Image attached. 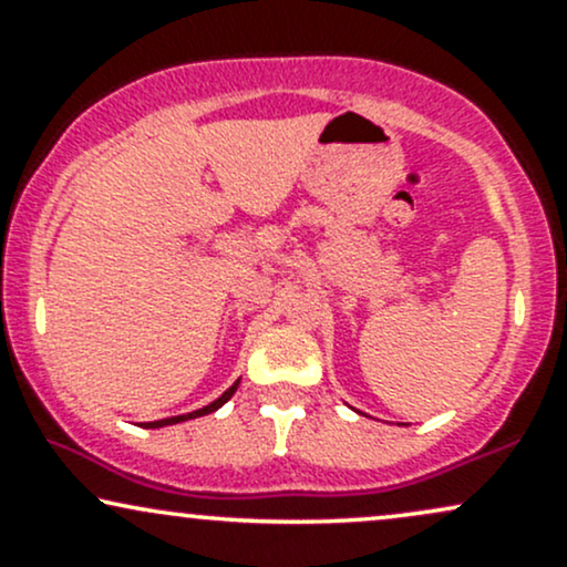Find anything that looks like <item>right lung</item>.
Listing matches in <instances>:
<instances>
[{
	"label": "right lung",
	"mask_w": 567,
	"mask_h": 567,
	"mask_svg": "<svg viewBox=\"0 0 567 567\" xmlns=\"http://www.w3.org/2000/svg\"><path fill=\"white\" fill-rule=\"evenodd\" d=\"M234 392H237V383H234V386L226 389V392L220 394L216 402H210V405H205V408L194 410V413H186V415H173V419H162V421H148V424H143V426H148V429H157V426H171V424H181V421L197 419V415H207V413H213V410H218L220 405H224L226 400H231V394H234Z\"/></svg>",
	"instance_id": "1"
}]
</instances>
